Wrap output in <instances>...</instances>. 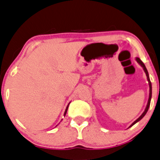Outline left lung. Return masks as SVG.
<instances>
[{"label": "left lung", "instance_id": "1", "mask_svg": "<svg viewBox=\"0 0 160 160\" xmlns=\"http://www.w3.org/2000/svg\"><path fill=\"white\" fill-rule=\"evenodd\" d=\"M135 60H136V61H137V62H138V64H139L141 66L142 68H143V71H144V72H145L146 76H147V80H148L149 87H150V93H149V99H148V102H147V106H146V108H145L144 112H143V113H142V115H140V116L139 118H138L137 119L136 121H134V122H133L132 124H131V125L129 126V128L132 127V126L134 125V124H136L137 122H139V121L141 120V119L143 118L145 116V115H146V114H147V111H148L149 107H150V101H151V97H152V84H151V82H150V77H149L148 71H147V68H146V67H145V65H144V64H143V63L142 62V61L140 60V59L139 58H136V59H135Z\"/></svg>", "mask_w": 160, "mask_h": 160}]
</instances>
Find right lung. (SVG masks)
<instances>
[{
    "label": "right lung",
    "instance_id": "right-lung-1",
    "mask_svg": "<svg viewBox=\"0 0 160 160\" xmlns=\"http://www.w3.org/2000/svg\"><path fill=\"white\" fill-rule=\"evenodd\" d=\"M70 103H71V102H69V104H70ZM69 104L68 105V106H67V108H66V109H65V112H64V116H65V115H66V113H67V112H68V106H69Z\"/></svg>",
    "mask_w": 160,
    "mask_h": 160
}]
</instances>
